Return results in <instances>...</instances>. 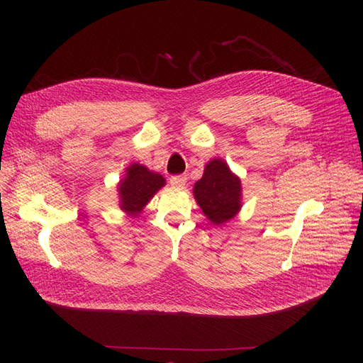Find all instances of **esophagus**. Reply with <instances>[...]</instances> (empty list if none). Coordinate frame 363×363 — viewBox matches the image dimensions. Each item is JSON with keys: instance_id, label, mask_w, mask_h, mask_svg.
<instances>
[{"instance_id": "1", "label": "esophagus", "mask_w": 363, "mask_h": 363, "mask_svg": "<svg viewBox=\"0 0 363 363\" xmlns=\"http://www.w3.org/2000/svg\"><path fill=\"white\" fill-rule=\"evenodd\" d=\"M186 180H188V177H186L184 174H179V175H172V177L169 179V183L172 186H184Z\"/></svg>"}]
</instances>
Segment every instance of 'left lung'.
Masks as SVG:
<instances>
[{"instance_id":"left-lung-1","label":"left lung","mask_w":363,"mask_h":363,"mask_svg":"<svg viewBox=\"0 0 363 363\" xmlns=\"http://www.w3.org/2000/svg\"><path fill=\"white\" fill-rule=\"evenodd\" d=\"M194 195L204 215L213 224L232 219L240 208V180L227 163L215 159L206 164L203 177L195 183Z\"/></svg>"}]
</instances>
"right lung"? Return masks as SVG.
Instances as JSON below:
<instances>
[{
	"mask_svg": "<svg viewBox=\"0 0 363 363\" xmlns=\"http://www.w3.org/2000/svg\"><path fill=\"white\" fill-rule=\"evenodd\" d=\"M163 184L164 179L160 174L151 172L138 163L131 164L127 175L119 183L121 208L131 215L139 213Z\"/></svg>",
	"mask_w": 363,
	"mask_h": 363,
	"instance_id": "add662e5",
	"label": "right lung"
}]
</instances>
